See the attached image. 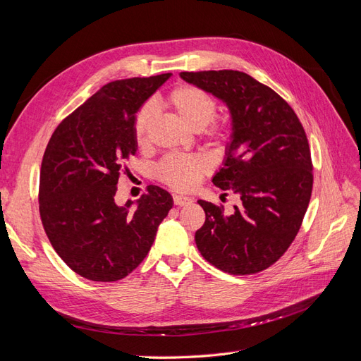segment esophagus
<instances>
[{
  "mask_svg": "<svg viewBox=\"0 0 361 361\" xmlns=\"http://www.w3.org/2000/svg\"><path fill=\"white\" fill-rule=\"evenodd\" d=\"M173 202L176 206H187L190 203H192L191 197H187V195H173Z\"/></svg>",
  "mask_w": 361,
  "mask_h": 361,
  "instance_id": "34e87169",
  "label": "esophagus"
}]
</instances>
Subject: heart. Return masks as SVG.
<instances>
[{"label":"heart","mask_w":361,"mask_h":361,"mask_svg":"<svg viewBox=\"0 0 361 361\" xmlns=\"http://www.w3.org/2000/svg\"><path fill=\"white\" fill-rule=\"evenodd\" d=\"M174 116L191 130H204V137L212 146L221 147L232 137V123L227 118H215L216 102L214 97L195 85L174 87L161 99ZM155 111L145 105L137 113L134 122V140L140 149L149 145ZM211 170V162L202 155H169L158 164V178L174 190H191Z\"/></svg>","instance_id":"1"}]
</instances>
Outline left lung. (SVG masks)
<instances>
[{
    "label": "left lung",
    "mask_w": 361,
    "mask_h": 361,
    "mask_svg": "<svg viewBox=\"0 0 361 361\" xmlns=\"http://www.w3.org/2000/svg\"><path fill=\"white\" fill-rule=\"evenodd\" d=\"M182 78L224 101L233 134L224 167L212 182L239 194L232 215L199 200L206 214L195 232L202 256L233 276L269 268L293 243L312 197L313 164L298 116L268 85L239 71L180 72ZM227 195V192H226Z\"/></svg>",
    "instance_id": "8db88e82"
}]
</instances>
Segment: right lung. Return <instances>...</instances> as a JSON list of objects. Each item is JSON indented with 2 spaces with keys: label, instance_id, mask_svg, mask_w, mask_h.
<instances>
[{
  "label": "right lung",
  "instance_id": "1",
  "mask_svg": "<svg viewBox=\"0 0 361 361\" xmlns=\"http://www.w3.org/2000/svg\"><path fill=\"white\" fill-rule=\"evenodd\" d=\"M170 78L105 84L54 130L42 159L40 220L51 245L76 274L117 281L145 260L158 226L173 206L157 185L130 209L114 202L120 173L135 155V113Z\"/></svg>",
  "mask_w": 361,
  "mask_h": 361
}]
</instances>
